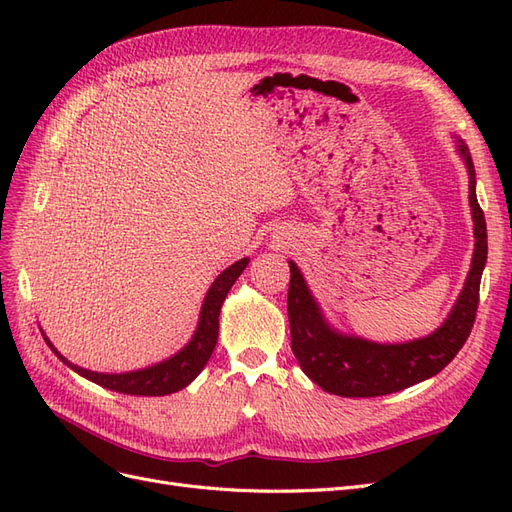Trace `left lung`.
I'll use <instances>...</instances> for the list:
<instances>
[{
    "label": "left lung",
    "instance_id": "obj_1",
    "mask_svg": "<svg viewBox=\"0 0 512 512\" xmlns=\"http://www.w3.org/2000/svg\"><path fill=\"white\" fill-rule=\"evenodd\" d=\"M459 151L470 173V207L476 247L466 286H463L451 316L436 333L395 346L339 335L322 320L301 271L290 262V346L305 376L314 380L322 391L339 397H378L404 391L416 382L440 374L470 337L478 309L480 275H483L487 262V224L485 213L476 200L472 158L466 145H459Z\"/></svg>",
    "mask_w": 512,
    "mask_h": 512
}]
</instances>
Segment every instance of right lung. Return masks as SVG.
Segmentation results:
<instances>
[{"label": "right lung", "mask_w": 512, "mask_h": 512, "mask_svg": "<svg viewBox=\"0 0 512 512\" xmlns=\"http://www.w3.org/2000/svg\"><path fill=\"white\" fill-rule=\"evenodd\" d=\"M247 258L237 260L235 265L228 267L226 271H222V275H218L207 292L203 309H200V322L198 329L192 337V342L185 346L181 352H177L173 359H168L160 365H153L141 371H130V374H98V371H89L83 367H76L70 361H66L61 356L53 344L46 339V344L51 346V350L64 361L68 367H72L76 374H81L83 378L96 382L104 389H111L117 393H126V395H145V397H160V395H170L177 393L181 389H185L203 367L207 365V361L211 359L213 348L218 344V331H220V309L222 303L226 299L228 290L232 288V284L237 282V277L243 273V269L247 267Z\"/></svg>", "instance_id": "add662e5"}]
</instances>
